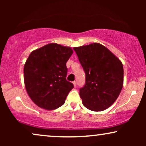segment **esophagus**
Here are the masks:
<instances>
[{
    "label": "esophagus",
    "instance_id": "esophagus-1",
    "mask_svg": "<svg viewBox=\"0 0 146 146\" xmlns=\"http://www.w3.org/2000/svg\"><path fill=\"white\" fill-rule=\"evenodd\" d=\"M73 84H74V87L76 86V81L73 82Z\"/></svg>",
    "mask_w": 146,
    "mask_h": 146
}]
</instances>
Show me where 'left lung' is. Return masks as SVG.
Wrapping results in <instances>:
<instances>
[{
    "label": "left lung",
    "mask_w": 146,
    "mask_h": 146,
    "mask_svg": "<svg viewBox=\"0 0 146 146\" xmlns=\"http://www.w3.org/2000/svg\"><path fill=\"white\" fill-rule=\"evenodd\" d=\"M86 74L80 96L86 108L99 111L108 108L119 96L123 84V68L106 47L99 43L73 48Z\"/></svg>",
    "instance_id": "left-lung-1"
}]
</instances>
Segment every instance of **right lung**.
<instances>
[{
	"label": "right lung",
	"mask_w": 146,
	"mask_h": 146,
	"mask_svg": "<svg viewBox=\"0 0 146 146\" xmlns=\"http://www.w3.org/2000/svg\"><path fill=\"white\" fill-rule=\"evenodd\" d=\"M70 47L50 43L33 50L24 66L26 90L41 108L55 110L65 102L73 84L66 80V62L72 54Z\"/></svg>",
	"instance_id": "1"
}]
</instances>
